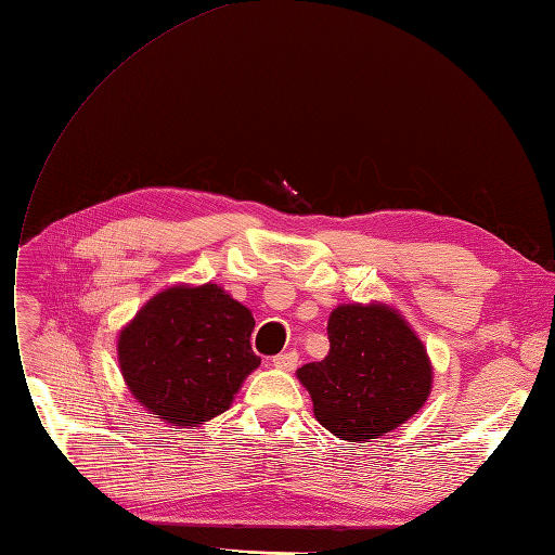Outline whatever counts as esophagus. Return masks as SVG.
<instances>
[{"mask_svg": "<svg viewBox=\"0 0 555 555\" xmlns=\"http://www.w3.org/2000/svg\"><path fill=\"white\" fill-rule=\"evenodd\" d=\"M297 360H299V354H297L295 350H291V352L276 354L274 360H272V364H274L276 369H283V371H293V369L297 366Z\"/></svg>", "mask_w": 555, "mask_h": 555, "instance_id": "obj_1", "label": "esophagus"}]
</instances>
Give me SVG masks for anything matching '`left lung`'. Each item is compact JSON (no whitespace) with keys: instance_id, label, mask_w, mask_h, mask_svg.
Masks as SVG:
<instances>
[{"instance_id":"left-lung-1","label":"left lung","mask_w":555,"mask_h":555,"mask_svg":"<svg viewBox=\"0 0 555 555\" xmlns=\"http://www.w3.org/2000/svg\"><path fill=\"white\" fill-rule=\"evenodd\" d=\"M330 354L304 364L313 415L327 431L369 442L413 417L431 391V362L405 320L380 304H346L327 323Z\"/></svg>"}]
</instances>
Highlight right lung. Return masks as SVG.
<instances>
[{
	"instance_id": "obj_1",
	"label": "right lung",
	"mask_w": 555,
	"mask_h": 555,
	"mask_svg": "<svg viewBox=\"0 0 555 555\" xmlns=\"http://www.w3.org/2000/svg\"><path fill=\"white\" fill-rule=\"evenodd\" d=\"M256 320L217 283L177 285L152 297L119 334V366L131 395L175 426H195L230 408L258 369Z\"/></svg>"
}]
</instances>
